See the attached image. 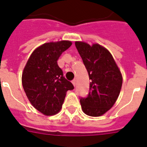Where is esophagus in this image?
Here are the masks:
<instances>
[{"mask_svg":"<svg viewBox=\"0 0 147 147\" xmlns=\"http://www.w3.org/2000/svg\"><path fill=\"white\" fill-rule=\"evenodd\" d=\"M72 84L73 85H74V86H76V80H74L72 81Z\"/></svg>","mask_w":147,"mask_h":147,"instance_id":"1","label":"esophagus"}]
</instances>
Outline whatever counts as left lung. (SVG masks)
I'll return each mask as SVG.
<instances>
[{
  "label": "left lung",
  "mask_w": 147,
  "mask_h": 147,
  "mask_svg": "<svg viewBox=\"0 0 147 147\" xmlns=\"http://www.w3.org/2000/svg\"><path fill=\"white\" fill-rule=\"evenodd\" d=\"M75 45L90 80L88 97L80 99L82 109L90 116H101L119 97L123 82L121 73L112 54L102 45H90L83 41H76Z\"/></svg>",
  "instance_id": "obj_1"
}]
</instances>
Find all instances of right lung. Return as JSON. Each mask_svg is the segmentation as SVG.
<instances>
[{
    "instance_id": "right-lung-1",
    "label": "right lung",
    "mask_w": 147,
    "mask_h": 147,
    "mask_svg": "<svg viewBox=\"0 0 147 147\" xmlns=\"http://www.w3.org/2000/svg\"><path fill=\"white\" fill-rule=\"evenodd\" d=\"M71 45L69 40L45 42L34 51L23 68L22 85L27 98L45 115L58 113L67 91L74 88L57 64L62 52Z\"/></svg>"
}]
</instances>
